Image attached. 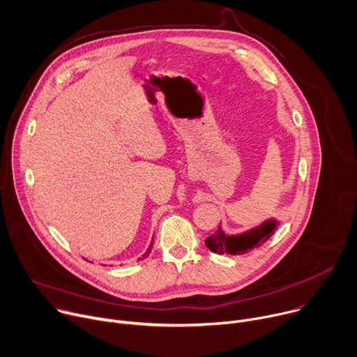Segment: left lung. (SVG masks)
Here are the masks:
<instances>
[{
  "label": "left lung",
  "instance_id": "obj_1",
  "mask_svg": "<svg viewBox=\"0 0 357 357\" xmlns=\"http://www.w3.org/2000/svg\"><path fill=\"white\" fill-rule=\"evenodd\" d=\"M278 222L275 219H268L260 226L250 229L241 234L229 236L222 230V226L212 236L206 237V247L216 254H244L252 248L260 247L266 243L277 230Z\"/></svg>",
  "mask_w": 357,
  "mask_h": 357
}]
</instances>
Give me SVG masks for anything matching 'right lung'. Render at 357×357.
Listing matches in <instances>:
<instances>
[{
    "label": "right lung",
    "instance_id": "1",
    "mask_svg": "<svg viewBox=\"0 0 357 357\" xmlns=\"http://www.w3.org/2000/svg\"><path fill=\"white\" fill-rule=\"evenodd\" d=\"M152 243H154V241H151V244H149V247L146 248V251L142 254V257L139 259V260H142V259H146L148 256H149V252H151V248H152Z\"/></svg>",
    "mask_w": 357,
    "mask_h": 357
}]
</instances>
